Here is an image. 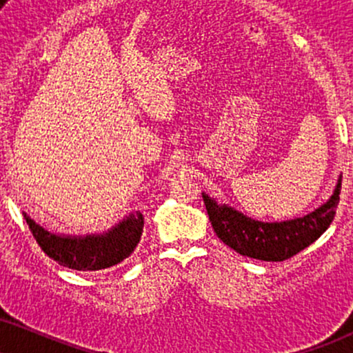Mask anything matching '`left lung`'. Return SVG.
Wrapping results in <instances>:
<instances>
[{
    "label": "left lung",
    "mask_w": 353,
    "mask_h": 353,
    "mask_svg": "<svg viewBox=\"0 0 353 353\" xmlns=\"http://www.w3.org/2000/svg\"><path fill=\"white\" fill-rule=\"evenodd\" d=\"M342 176H339L332 196L323 206L304 217L283 223H262L228 206L217 204L203 193L208 216L216 236L237 254L265 262H283L317 241L332 223L341 194Z\"/></svg>",
    "instance_id": "obj_1"
}]
</instances>
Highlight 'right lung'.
Segmentation results:
<instances>
[{"label":"right lung","mask_w":353,"mask_h":353,"mask_svg":"<svg viewBox=\"0 0 353 353\" xmlns=\"http://www.w3.org/2000/svg\"><path fill=\"white\" fill-rule=\"evenodd\" d=\"M23 214L41 249L59 265L78 272H97L121 263L132 254L143 232V216L139 211L130 212L106 232L86 236L50 232L28 212Z\"/></svg>","instance_id":"obj_1"}]
</instances>
